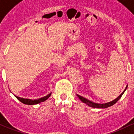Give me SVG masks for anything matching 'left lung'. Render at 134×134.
I'll use <instances>...</instances> for the list:
<instances>
[{
	"label": "left lung",
	"mask_w": 134,
	"mask_h": 134,
	"mask_svg": "<svg viewBox=\"0 0 134 134\" xmlns=\"http://www.w3.org/2000/svg\"><path fill=\"white\" fill-rule=\"evenodd\" d=\"M127 86L126 87L125 89L124 90V91L122 93H121L120 95L118 96L117 98H116L115 100H112V101L111 102H109V103H104V104H99V103H93V102L91 101V100L87 99L86 98H85V97H82V96H79L77 94V96L79 97V98L81 100V101L83 102V103H85L86 104L88 105V106H89L90 107H92V108H102V109H103V108H108V107H110V106H113V104H115L116 103L117 101H118V100L120 99V98H121V97L122 96L123 94H124V93L125 92V91H126V89H127Z\"/></svg>",
	"instance_id": "8db88e82"
}]
</instances>
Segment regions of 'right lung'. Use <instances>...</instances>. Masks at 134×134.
Segmentation results:
<instances>
[{
    "label": "right lung",
    "instance_id": "1",
    "mask_svg": "<svg viewBox=\"0 0 134 134\" xmlns=\"http://www.w3.org/2000/svg\"><path fill=\"white\" fill-rule=\"evenodd\" d=\"M51 95V92L50 94H49L48 95L46 96H44V97H41V98L37 99H25V98H22V97H18V96H15V97L18 99L19 101L21 102L22 103L25 104H28V105H34V104H37L42 103V102L45 101L50 97Z\"/></svg>",
    "mask_w": 134,
    "mask_h": 134
}]
</instances>
